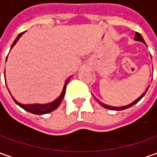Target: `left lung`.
Returning <instances> with one entry per match:
<instances>
[{
    "mask_svg": "<svg viewBox=\"0 0 157 157\" xmlns=\"http://www.w3.org/2000/svg\"><path fill=\"white\" fill-rule=\"evenodd\" d=\"M134 40H136V41H139V42H142V43H144V44H145V42H144V38H143V36L141 35H140V33H138V32H136V34H135V37H134ZM149 87H150V85L147 87L146 90L144 91V92L143 93V95H141L140 97H138V99H136L133 102H132L131 104H128V105L126 106H123V107H111V106H109V105H106V104H103V103H101V101H99L98 100V102L101 104V106H103L105 109H111V110H124V109H128V108H130V107H132V106H133L134 104H136L138 101H139L141 99H142L143 97H144V96L145 95V93H146V91L148 90V89H149Z\"/></svg>",
    "mask_w": 157,
    "mask_h": 157,
    "instance_id": "obj_1",
    "label": "left lung"
}]
</instances>
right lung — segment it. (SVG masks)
Listing matches in <instances>:
<instances>
[{"mask_svg": "<svg viewBox=\"0 0 157 157\" xmlns=\"http://www.w3.org/2000/svg\"><path fill=\"white\" fill-rule=\"evenodd\" d=\"M25 33V31L24 32H21V33H19L18 36L16 37V39L14 40V42L12 44V46H11V49H12V48L14 46L16 43L18 42V40L21 37V36L23 35ZM10 49V50H11ZM7 58V57H6ZM5 73V72H4ZM69 81H70V78H68L67 81H66V83H65L64 87H63V90H62V92L60 95V97H58L57 99H56L54 101H52V102H49V103H46V104H21V103H19L18 101L15 100L14 98L13 97V101L19 106V107H21L22 109H24L25 110H26L28 112H30L31 113H34V114H45V113H48L52 112V111H54L55 109H56L59 105L60 104V102L62 101V99H63V97L65 96V93H66V88H67V85L69 83Z\"/></svg>", "mask_w": 157, "mask_h": 157, "instance_id": "1", "label": "right lung"}]
</instances>
